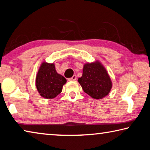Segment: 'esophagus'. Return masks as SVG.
<instances>
[{
  "mask_svg": "<svg viewBox=\"0 0 150 150\" xmlns=\"http://www.w3.org/2000/svg\"><path fill=\"white\" fill-rule=\"evenodd\" d=\"M76 79H77V76H76V75H74L72 77L68 79V81H75Z\"/></svg>",
  "mask_w": 150,
  "mask_h": 150,
  "instance_id": "34e87169",
  "label": "esophagus"
}]
</instances>
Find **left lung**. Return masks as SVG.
Returning <instances> with one entry per match:
<instances>
[{
	"mask_svg": "<svg viewBox=\"0 0 150 150\" xmlns=\"http://www.w3.org/2000/svg\"><path fill=\"white\" fill-rule=\"evenodd\" d=\"M79 83L84 92L95 99H100L108 95L112 82L106 70L98 62L87 63L83 69L82 77Z\"/></svg>",
	"mask_w": 150,
	"mask_h": 150,
	"instance_id": "1",
	"label": "left lung"
}]
</instances>
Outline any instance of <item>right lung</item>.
Segmentation results:
<instances>
[{
    "label": "right lung",
    "instance_id": "add662e5",
    "mask_svg": "<svg viewBox=\"0 0 150 150\" xmlns=\"http://www.w3.org/2000/svg\"><path fill=\"white\" fill-rule=\"evenodd\" d=\"M66 79L58 74L54 63L44 62L40 66L35 79V85L40 95L45 98H53L62 91Z\"/></svg>",
    "mask_w": 150,
    "mask_h": 150
}]
</instances>
